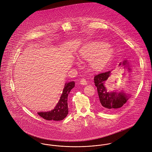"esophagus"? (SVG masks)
Listing matches in <instances>:
<instances>
[{"instance_id": "esophagus-1", "label": "esophagus", "mask_w": 152, "mask_h": 152, "mask_svg": "<svg viewBox=\"0 0 152 152\" xmlns=\"http://www.w3.org/2000/svg\"><path fill=\"white\" fill-rule=\"evenodd\" d=\"M80 84H81V85H83V86H86V85H87V81H86V79H84V78L81 79V81H80Z\"/></svg>"}]
</instances>
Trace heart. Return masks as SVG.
Returning a JSON list of instances; mask_svg holds the SVG:
<instances>
[{
	"mask_svg": "<svg viewBox=\"0 0 152 152\" xmlns=\"http://www.w3.org/2000/svg\"><path fill=\"white\" fill-rule=\"evenodd\" d=\"M113 54V48L102 42H92L82 46L77 53L81 60H89L94 71H99L107 64Z\"/></svg>",
	"mask_w": 152,
	"mask_h": 152,
	"instance_id": "heart-1",
	"label": "heart"
}]
</instances>
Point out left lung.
I'll list each match as a JSON object with an SVG mask.
<instances>
[{
  "mask_svg": "<svg viewBox=\"0 0 152 152\" xmlns=\"http://www.w3.org/2000/svg\"><path fill=\"white\" fill-rule=\"evenodd\" d=\"M123 65L124 68H128V71H131L129 63L127 60H124L119 64V66ZM111 75V71L99 74L94 77L95 85L97 88L98 94L99 98V106L102 110L106 111H115L121 108L130 98V95L126 93L125 91L122 89L119 91L113 90L108 91L105 87V82ZM124 77L125 73L123 74ZM117 83V80L115 81Z\"/></svg>",
  "mask_w": 152,
  "mask_h": 152,
  "instance_id": "left-lung-1",
  "label": "left lung"
}]
</instances>
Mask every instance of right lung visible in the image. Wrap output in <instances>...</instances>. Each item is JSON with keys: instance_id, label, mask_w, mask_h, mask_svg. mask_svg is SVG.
<instances>
[{"instance_id": "right-lung-1", "label": "right lung", "mask_w": 152, "mask_h": 152, "mask_svg": "<svg viewBox=\"0 0 152 152\" xmlns=\"http://www.w3.org/2000/svg\"><path fill=\"white\" fill-rule=\"evenodd\" d=\"M75 86L74 81L66 83L63 90L61 97L55 108L48 112H39L38 115L44 119L48 121H61L63 120L68 113V95L71 90Z\"/></svg>"}]
</instances>
